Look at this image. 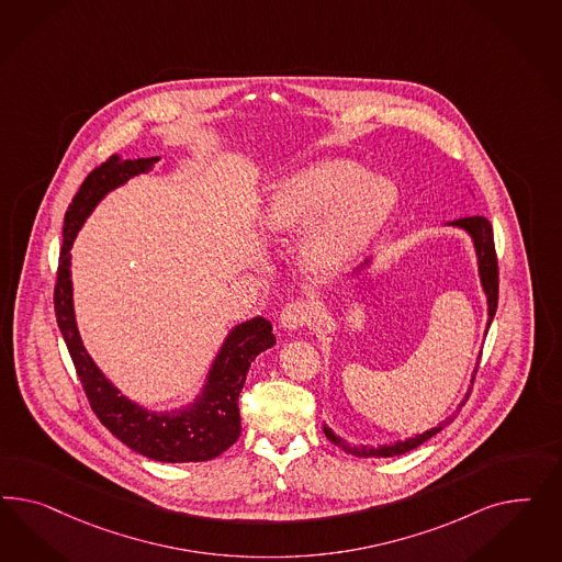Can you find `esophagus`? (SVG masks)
Segmentation results:
<instances>
[{
  "mask_svg": "<svg viewBox=\"0 0 562 562\" xmlns=\"http://www.w3.org/2000/svg\"><path fill=\"white\" fill-rule=\"evenodd\" d=\"M311 317V308L303 301H292L280 311V327L284 329H301Z\"/></svg>",
  "mask_w": 562,
  "mask_h": 562,
  "instance_id": "esophagus-1",
  "label": "esophagus"
}]
</instances>
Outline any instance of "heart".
Returning a JSON list of instances; mask_svg holds the SVG:
<instances>
[{"instance_id":"b5f03b06","label":"heart","mask_w":562,"mask_h":562,"mask_svg":"<svg viewBox=\"0 0 562 562\" xmlns=\"http://www.w3.org/2000/svg\"><path fill=\"white\" fill-rule=\"evenodd\" d=\"M397 193L383 177L364 175L348 158H325L273 183L261 205L266 233L303 228L301 257L315 272L344 268L373 240Z\"/></svg>"}]
</instances>
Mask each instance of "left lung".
Returning <instances> with one entry per match:
<instances>
[{"instance_id": "8db88e82", "label": "left lung", "mask_w": 562, "mask_h": 562, "mask_svg": "<svg viewBox=\"0 0 562 562\" xmlns=\"http://www.w3.org/2000/svg\"><path fill=\"white\" fill-rule=\"evenodd\" d=\"M447 226L465 231V233L470 235V238H472V243H474L480 284H482V290H484V294H486V303H488V324H486V329H488L491 324H493L496 305H498V263H496V254H494L493 226H491V222L486 221L484 216H468V218H460V221L447 222ZM369 266H371V261L367 259L355 273L367 270ZM476 371H474V374H476ZM474 374H472V385H474ZM470 390H472V387H470ZM468 397H470V392L465 393V400H468ZM465 400L461 402L458 412H460L461 406L465 404ZM453 418H456V414L449 416L447 420H442L441 425H437L435 428H430V430H425L423 435L409 437L406 441H395L390 442V445H374V447L373 445H352V442L344 441V439L338 437L327 425H324V432L329 441L334 442V445H338L340 449H344V451L350 453V456H355V458H395V456L408 453L412 449H416L418 445L428 441L430 437H435L437 432H441L442 428L449 425Z\"/></svg>"}]
</instances>
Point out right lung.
I'll return each instance as SVG.
<instances>
[{
  "mask_svg": "<svg viewBox=\"0 0 562 562\" xmlns=\"http://www.w3.org/2000/svg\"><path fill=\"white\" fill-rule=\"evenodd\" d=\"M160 156L136 160L111 156L86 177L64 221V245L53 296L55 317L68 346L69 357L74 360L76 373L82 381L90 408L121 442L148 460L165 463L214 460L237 441L240 435L238 395L257 355L276 344L272 324L263 317H254L235 325L207 371L202 393L183 408L153 412L125 397L102 374L97 362L86 352L74 313L69 270V251L74 238L109 191L121 188L136 175L153 170Z\"/></svg>",
  "mask_w": 562,
  "mask_h": 562,
  "instance_id": "1",
  "label": "right lung"
}]
</instances>
